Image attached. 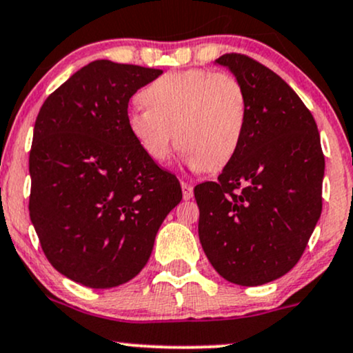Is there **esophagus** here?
Segmentation results:
<instances>
[{
    "instance_id": "obj_1",
    "label": "esophagus",
    "mask_w": 353,
    "mask_h": 353,
    "mask_svg": "<svg viewBox=\"0 0 353 353\" xmlns=\"http://www.w3.org/2000/svg\"><path fill=\"white\" fill-rule=\"evenodd\" d=\"M181 188H182V197H184V201H189V199L194 197V188L189 184V182H181Z\"/></svg>"
}]
</instances>
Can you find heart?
<instances>
[{"label": "heart", "mask_w": 353, "mask_h": 353, "mask_svg": "<svg viewBox=\"0 0 353 353\" xmlns=\"http://www.w3.org/2000/svg\"><path fill=\"white\" fill-rule=\"evenodd\" d=\"M146 108L126 117L131 136L151 161L164 164L176 141L188 163L217 171L239 151L248 99L233 74L207 69L165 72L139 93Z\"/></svg>", "instance_id": "b5f03b06"}]
</instances>
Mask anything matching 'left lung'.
<instances>
[{"label":"left lung","instance_id":"1","mask_svg":"<svg viewBox=\"0 0 353 353\" xmlns=\"http://www.w3.org/2000/svg\"><path fill=\"white\" fill-rule=\"evenodd\" d=\"M215 62L243 85L248 120L217 181L195 185L199 239L222 278L260 286L303 256L322 212L324 152L312 113L278 74L245 54Z\"/></svg>","mask_w":353,"mask_h":353}]
</instances>
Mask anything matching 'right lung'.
Here are the masks:
<instances>
[{
	"mask_svg": "<svg viewBox=\"0 0 353 353\" xmlns=\"http://www.w3.org/2000/svg\"><path fill=\"white\" fill-rule=\"evenodd\" d=\"M163 70L95 61L46 99L29 152V217L59 273L97 290L130 281L182 199L172 172L138 146L128 101Z\"/></svg>",
	"mask_w": 353,
	"mask_h": 353,
	"instance_id": "add662e5",
	"label": "right lung"
}]
</instances>
